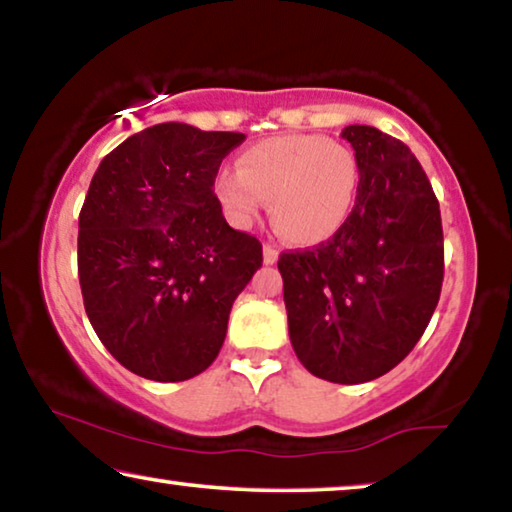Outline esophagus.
Returning a JSON list of instances; mask_svg holds the SVG:
<instances>
[{
    "label": "esophagus",
    "mask_w": 512,
    "mask_h": 512,
    "mask_svg": "<svg viewBox=\"0 0 512 512\" xmlns=\"http://www.w3.org/2000/svg\"><path fill=\"white\" fill-rule=\"evenodd\" d=\"M277 257H280V250L271 244H264V264H275Z\"/></svg>",
    "instance_id": "34e87169"
}]
</instances>
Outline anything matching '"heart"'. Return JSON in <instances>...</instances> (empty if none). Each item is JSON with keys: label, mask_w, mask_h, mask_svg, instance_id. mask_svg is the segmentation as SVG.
Wrapping results in <instances>:
<instances>
[{"label": "heart", "mask_w": 512, "mask_h": 512, "mask_svg": "<svg viewBox=\"0 0 512 512\" xmlns=\"http://www.w3.org/2000/svg\"><path fill=\"white\" fill-rule=\"evenodd\" d=\"M359 160L352 149L320 135H280L248 146L237 171L214 180L221 212L248 228L268 203L280 235L296 246L325 244L350 219L359 192Z\"/></svg>", "instance_id": "1"}]
</instances>
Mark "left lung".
Here are the masks:
<instances>
[{"label": "left lung", "mask_w": 512, "mask_h": 512, "mask_svg": "<svg viewBox=\"0 0 512 512\" xmlns=\"http://www.w3.org/2000/svg\"><path fill=\"white\" fill-rule=\"evenodd\" d=\"M341 137L361 171L350 219L325 244L282 253L277 268L302 366L363 384L393 370L429 325L443 289V223L409 146L359 124Z\"/></svg>", "instance_id": "1"}]
</instances>
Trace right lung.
I'll list each match as a JSON object with an SVG mask.
<instances>
[{
	"label": "right lung",
	"mask_w": 512,
	"mask_h": 512,
	"mask_svg": "<svg viewBox=\"0 0 512 512\" xmlns=\"http://www.w3.org/2000/svg\"><path fill=\"white\" fill-rule=\"evenodd\" d=\"M244 133L167 121L135 133L94 171L79 216L85 314L121 366L185 381L219 354L232 302L262 244L232 230L214 178Z\"/></svg>",
	"instance_id": "right-lung-1"
}]
</instances>
